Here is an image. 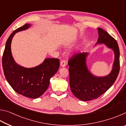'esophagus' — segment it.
Returning a JSON list of instances; mask_svg holds the SVG:
<instances>
[{
  "label": "esophagus",
  "mask_w": 126,
  "mask_h": 126,
  "mask_svg": "<svg viewBox=\"0 0 126 126\" xmlns=\"http://www.w3.org/2000/svg\"><path fill=\"white\" fill-rule=\"evenodd\" d=\"M65 65H66V61H65L63 60V61H62L61 62V67H65Z\"/></svg>",
  "instance_id": "obj_1"
}]
</instances>
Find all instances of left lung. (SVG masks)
Returning <instances> with one entry per match:
<instances>
[{
  "label": "left lung",
  "instance_id": "left-lung-1",
  "mask_svg": "<svg viewBox=\"0 0 126 126\" xmlns=\"http://www.w3.org/2000/svg\"><path fill=\"white\" fill-rule=\"evenodd\" d=\"M98 32L99 38L95 45L104 44L114 52V61L110 73L104 77H96L92 74L86 64L88 53L74 54L68 62L71 91L77 98L83 101L97 99L105 93L116 81L120 68L119 49L117 41L101 28H98Z\"/></svg>",
  "mask_w": 126,
  "mask_h": 126
}]
</instances>
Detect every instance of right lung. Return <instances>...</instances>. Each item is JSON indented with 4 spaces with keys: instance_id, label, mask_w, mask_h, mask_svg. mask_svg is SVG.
I'll return each instance as SVG.
<instances>
[{
    "instance_id": "add662e5",
    "label": "right lung",
    "mask_w": 126,
    "mask_h": 126,
    "mask_svg": "<svg viewBox=\"0 0 126 126\" xmlns=\"http://www.w3.org/2000/svg\"><path fill=\"white\" fill-rule=\"evenodd\" d=\"M31 25L25 24L10 35L2 57V66L6 79L16 93L31 98H37L48 89L50 79L58 71L60 64L57 58H46L37 67L27 68L14 61L11 52L13 38L16 33L27 29Z\"/></svg>"
}]
</instances>
